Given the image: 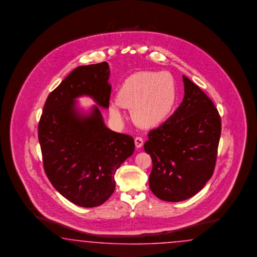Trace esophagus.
<instances>
[{
    "instance_id": "34e87169",
    "label": "esophagus",
    "mask_w": 257,
    "mask_h": 257,
    "mask_svg": "<svg viewBox=\"0 0 257 257\" xmlns=\"http://www.w3.org/2000/svg\"><path fill=\"white\" fill-rule=\"evenodd\" d=\"M143 139L142 138H140V137H137L136 139H135V144H136V147L137 148H141L142 146H143Z\"/></svg>"
}]
</instances>
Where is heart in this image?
Instances as JSON below:
<instances>
[{"instance_id":"b5f03b06","label":"heart","mask_w":257,"mask_h":257,"mask_svg":"<svg viewBox=\"0 0 257 257\" xmlns=\"http://www.w3.org/2000/svg\"><path fill=\"white\" fill-rule=\"evenodd\" d=\"M177 97L176 83L167 71H139L126 78L117 90V101L109 104L110 115L121 117L120 106L132 109L133 119L142 127H156L172 112Z\"/></svg>"}]
</instances>
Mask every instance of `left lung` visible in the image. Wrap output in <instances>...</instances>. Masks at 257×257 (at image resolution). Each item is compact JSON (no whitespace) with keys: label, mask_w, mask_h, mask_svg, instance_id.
<instances>
[{"label":"left lung","mask_w":257,"mask_h":257,"mask_svg":"<svg viewBox=\"0 0 257 257\" xmlns=\"http://www.w3.org/2000/svg\"><path fill=\"white\" fill-rule=\"evenodd\" d=\"M182 103L163 124L151 130L144 144L153 169L152 192L166 202L197 194L215 170L221 120L210 98L185 75Z\"/></svg>","instance_id":"left-lung-1"}]
</instances>
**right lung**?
Segmentation results:
<instances>
[{
	"instance_id": "1",
	"label": "right lung",
	"mask_w": 257,
	"mask_h": 257,
	"mask_svg": "<svg viewBox=\"0 0 257 257\" xmlns=\"http://www.w3.org/2000/svg\"><path fill=\"white\" fill-rule=\"evenodd\" d=\"M109 74L106 62L74 69L49 94L39 119L47 177L60 194L83 207L108 200L116 186V171L135 151L132 137L108 129L98 106L84 117L74 108V99L82 95L109 107Z\"/></svg>"
}]
</instances>
